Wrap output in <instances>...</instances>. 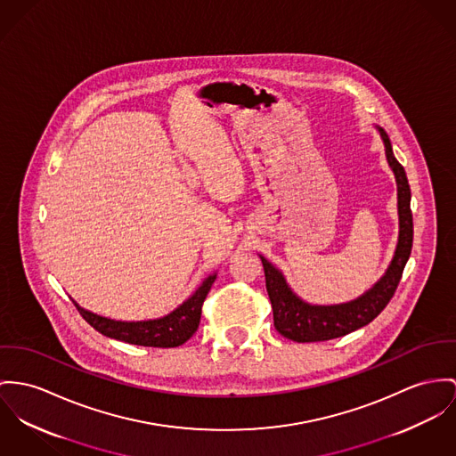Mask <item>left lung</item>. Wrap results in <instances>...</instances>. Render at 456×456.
<instances>
[{"instance_id": "left-lung-1", "label": "left lung", "mask_w": 456, "mask_h": 456, "mask_svg": "<svg viewBox=\"0 0 456 456\" xmlns=\"http://www.w3.org/2000/svg\"><path fill=\"white\" fill-rule=\"evenodd\" d=\"M384 145L387 163L395 176L397 183V215H399V236L394 256L387 267L386 274L377 281L368 291L351 302L333 305H315L302 300L284 280L282 273L274 267L265 256L260 255L265 286L273 304L274 326L282 337L293 342H322L344 337L366 324L386 309L394 297V291L401 281L404 265L410 258L413 246V215H411V191L404 168L399 165L392 152V143L384 128L377 126Z\"/></svg>"}]
</instances>
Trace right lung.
Here are the masks:
<instances>
[{"label": "right lung", "instance_id": "right-lung-1", "mask_svg": "<svg viewBox=\"0 0 456 456\" xmlns=\"http://www.w3.org/2000/svg\"><path fill=\"white\" fill-rule=\"evenodd\" d=\"M215 280H216V273L205 278V281L198 286V289L187 300H183L175 311L163 317L147 319V321H116V319L86 311L74 300L72 302L79 311V314L83 315V319L109 338L121 340L134 346H143V347L168 349V347H178L185 344L196 333L201 319L203 302Z\"/></svg>", "mask_w": 456, "mask_h": 456}]
</instances>
